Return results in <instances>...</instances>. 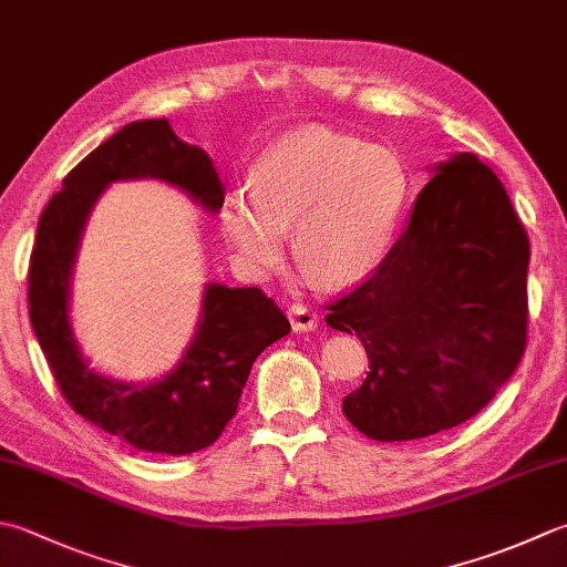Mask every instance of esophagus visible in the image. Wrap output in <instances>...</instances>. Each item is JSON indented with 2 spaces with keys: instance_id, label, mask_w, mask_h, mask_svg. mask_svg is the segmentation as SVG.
<instances>
[{
  "instance_id": "esophagus-1",
  "label": "esophagus",
  "mask_w": 567,
  "mask_h": 567,
  "mask_svg": "<svg viewBox=\"0 0 567 567\" xmlns=\"http://www.w3.org/2000/svg\"><path fill=\"white\" fill-rule=\"evenodd\" d=\"M287 317H290V324L295 331H312V329H317V321H319L315 309L307 305H292Z\"/></svg>"
}]
</instances>
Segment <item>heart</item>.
Segmentation results:
<instances>
[{
  "instance_id": "1",
  "label": "heart",
  "mask_w": 567,
  "mask_h": 567,
  "mask_svg": "<svg viewBox=\"0 0 567 567\" xmlns=\"http://www.w3.org/2000/svg\"><path fill=\"white\" fill-rule=\"evenodd\" d=\"M405 198L408 172L393 150L302 127L262 152L252 186L228 192L218 220L250 270H275L295 226L305 272L321 287H349L383 260Z\"/></svg>"
}]
</instances>
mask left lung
I'll use <instances>...</instances> for the list:
<instances>
[{
	"label": "left lung",
	"instance_id": "8db88e82",
	"mask_svg": "<svg viewBox=\"0 0 567 567\" xmlns=\"http://www.w3.org/2000/svg\"><path fill=\"white\" fill-rule=\"evenodd\" d=\"M401 238L357 290L327 309L369 353L343 415L365 437L403 442L467 423L526 349L528 236L476 154L432 169Z\"/></svg>",
	"mask_w": 567,
	"mask_h": 567
}]
</instances>
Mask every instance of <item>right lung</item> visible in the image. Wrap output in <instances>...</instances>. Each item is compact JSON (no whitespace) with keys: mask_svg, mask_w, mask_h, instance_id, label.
<instances>
[{"mask_svg":"<svg viewBox=\"0 0 567 567\" xmlns=\"http://www.w3.org/2000/svg\"><path fill=\"white\" fill-rule=\"evenodd\" d=\"M130 179L172 184L210 214L224 206V184L202 147L182 142L164 117L130 122L71 169L43 208L29 260V319L78 415L142 452L192 454L220 437L255 359L290 334V321L258 287L208 282L196 337L164 379L122 383L95 373L69 321L71 272L100 194Z\"/></svg>","mask_w":567,"mask_h":567,"instance_id":"add662e5","label":"right lung"}]
</instances>
